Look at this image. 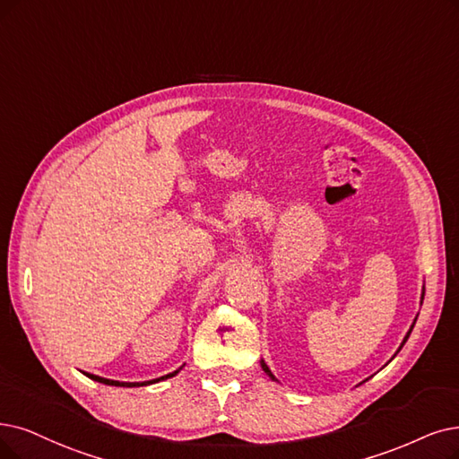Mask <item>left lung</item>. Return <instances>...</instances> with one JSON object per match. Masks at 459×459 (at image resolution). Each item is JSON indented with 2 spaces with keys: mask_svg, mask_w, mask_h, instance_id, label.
Instances as JSON below:
<instances>
[{
  "mask_svg": "<svg viewBox=\"0 0 459 459\" xmlns=\"http://www.w3.org/2000/svg\"><path fill=\"white\" fill-rule=\"evenodd\" d=\"M424 296H426V288H421V298H420V299H421V301H424ZM421 301H420V303H421ZM416 318H418V316H416ZM416 318H414V322H412V325H411V329H409V332H407V335H405V339H403V342H401V346H399V348H397V352H399V351H401V348H403V344H405V342H407V339H409V335H411V332H412V327H414V324H416ZM397 352H395V354H394V356H392V359H394V358H395V356H397ZM392 359H390V361H392ZM260 363H262V369H264V371H265V375H269V378H271V380H277V378H274V375H273V373H271V369H269V368H267V365H265V361H264V359H262V361H260Z\"/></svg>",
  "mask_w": 459,
  "mask_h": 459,
  "instance_id": "1",
  "label": "left lung"
}]
</instances>
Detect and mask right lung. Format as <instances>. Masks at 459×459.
I'll return each mask as SVG.
<instances>
[{
    "label": "right lung",
    "instance_id": "add662e5",
    "mask_svg": "<svg viewBox=\"0 0 459 459\" xmlns=\"http://www.w3.org/2000/svg\"><path fill=\"white\" fill-rule=\"evenodd\" d=\"M182 368H178L177 371L169 373V375H163L160 378H152V380H144V382H120V380H111V378H103V377H98V375H91V373H84L88 378L96 380V382H101V384H107V386H124V388H137V386H149V384H156L160 380H166V378H171L175 377Z\"/></svg>",
    "mask_w": 459,
    "mask_h": 459
}]
</instances>
